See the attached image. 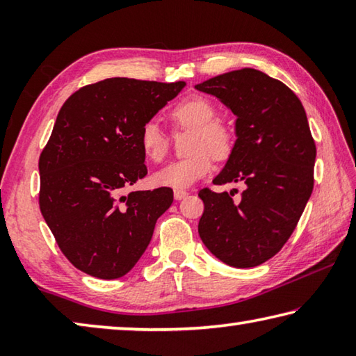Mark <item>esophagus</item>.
<instances>
[{
    "label": "esophagus",
    "instance_id": "obj_1",
    "mask_svg": "<svg viewBox=\"0 0 356 356\" xmlns=\"http://www.w3.org/2000/svg\"><path fill=\"white\" fill-rule=\"evenodd\" d=\"M186 196H188V191H185V190H174V200H176V201L184 200V197H186Z\"/></svg>",
    "mask_w": 356,
    "mask_h": 356
}]
</instances>
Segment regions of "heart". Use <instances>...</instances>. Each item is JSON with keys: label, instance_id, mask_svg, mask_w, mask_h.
<instances>
[{"label": "heart", "instance_id": "1", "mask_svg": "<svg viewBox=\"0 0 356 356\" xmlns=\"http://www.w3.org/2000/svg\"><path fill=\"white\" fill-rule=\"evenodd\" d=\"M170 116L179 127L191 129L188 159L172 161L163 170L156 171L154 182L160 186L186 188L207 176L213 166V159L225 160L232 152L234 134L225 120L216 119V108L206 97H190L172 108ZM143 154L154 163H160L166 156L168 136L155 120H149L140 131Z\"/></svg>", "mask_w": 356, "mask_h": 356}]
</instances>
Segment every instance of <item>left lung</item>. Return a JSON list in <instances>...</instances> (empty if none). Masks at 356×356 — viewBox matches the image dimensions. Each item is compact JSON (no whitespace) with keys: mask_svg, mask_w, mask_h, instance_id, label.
<instances>
[{"mask_svg":"<svg viewBox=\"0 0 356 356\" xmlns=\"http://www.w3.org/2000/svg\"><path fill=\"white\" fill-rule=\"evenodd\" d=\"M195 88L237 118V140L213 184L246 185L240 200L201 190L197 232L221 262L256 267L284 246L312 193L316 143L308 118L284 83L256 69L227 72Z\"/></svg>","mask_w":356,"mask_h":356,"instance_id":"8db88e82","label":"left lung"}]
</instances>
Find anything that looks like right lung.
<instances>
[{
	"label": "right lung",
	"mask_w": 356,
	"mask_h": 356,
	"mask_svg": "<svg viewBox=\"0 0 356 356\" xmlns=\"http://www.w3.org/2000/svg\"><path fill=\"white\" fill-rule=\"evenodd\" d=\"M185 81L106 78L65 100L39 159V206L64 256L100 280L127 275L152 238L172 190L124 188L147 174L140 131Z\"/></svg>",
	"instance_id": "add662e5"
}]
</instances>
